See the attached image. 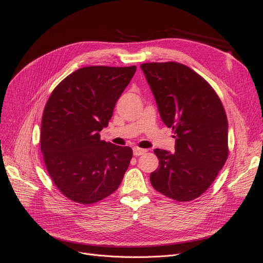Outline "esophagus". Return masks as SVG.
Instances as JSON below:
<instances>
[{
	"label": "esophagus",
	"mask_w": 263,
	"mask_h": 263,
	"mask_svg": "<svg viewBox=\"0 0 263 263\" xmlns=\"http://www.w3.org/2000/svg\"><path fill=\"white\" fill-rule=\"evenodd\" d=\"M145 153H146L145 149H141V148H134V149H133V155H134L135 157H140V156L144 155Z\"/></svg>",
	"instance_id": "obj_1"
}]
</instances>
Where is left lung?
I'll return each mask as SVG.
<instances>
[{"label": "left lung", "mask_w": 263, "mask_h": 263, "mask_svg": "<svg viewBox=\"0 0 263 263\" xmlns=\"http://www.w3.org/2000/svg\"><path fill=\"white\" fill-rule=\"evenodd\" d=\"M162 121L174 131L175 153L155 149L150 182L161 194L190 201L204 193L228 157V121L216 92L191 68L175 62L142 64Z\"/></svg>", "instance_id": "8db88e82"}]
</instances>
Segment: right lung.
<instances>
[{"instance_id": "obj_1", "label": "right lung", "mask_w": 263, "mask_h": 263, "mask_svg": "<svg viewBox=\"0 0 263 263\" xmlns=\"http://www.w3.org/2000/svg\"><path fill=\"white\" fill-rule=\"evenodd\" d=\"M136 67L90 66L65 78L52 91L41 120L40 149L63 194L89 204L115 192L133 151L100 140Z\"/></svg>"}]
</instances>
